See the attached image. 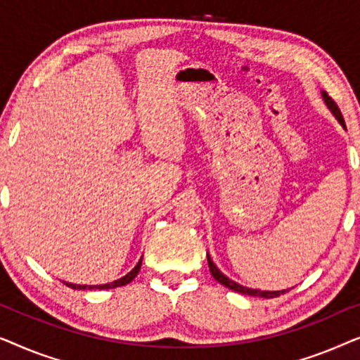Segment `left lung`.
Listing matches in <instances>:
<instances>
[{
  "label": "left lung",
  "mask_w": 360,
  "mask_h": 360,
  "mask_svg": "<svg viewBox=\"0 0 360 360\" xmlns=\"http://www.w3.org/2000/svg\"><path fill=\"white\" fill-rule=\"evenodd\" d=\"M321 96H323L324 103H326L328 110L333 112V116L339 121V124H341L344 129H346V124H344L342 115H341V111H339V108H338L336 103L331 100V96H328L326 91H321ZM206 257H208L210 272L214 277V280H218L221 285H224L226 288L233 290V292H238V293H243V295H250V297H260V298H275V297H280V295H283L285 292H288V290H277V292H270V290H257V288L244 287V285H240L238 282H234V280H231L229 277H226V275L221 272L218 267H216V264L213 262V260H211L210 254H206Z\"/></svg>",
  "instance_id": "left-lung-1"
}]
</instances>
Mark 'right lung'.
Masks as SVG:
<instances>
[{"label": "right lung", "instance_id": "add662e5", "mask_svg": "<svg viewBox=\"0 0 360 360\" xmlns=\"http://www.w3.org/2000/svg\"><path fill=\"white\" fill-rule=\"evenodd\" d=\"M141 265H142V257L139 259V262H137L136 267L132 269L129 274H126L124 277L115 280V282H110V283H105V285H78V283H68V282H63V283H65L67 287L73 288V290H110V288L122 287V285H127L136 278V275L139 274V270H141Z\"/></svg>", "mask_w": 360, "mask_h": 360}]
</instances>
